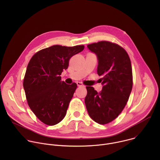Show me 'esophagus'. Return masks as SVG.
<instances>
[{"instance_id": "1", "label": "esophagus", "mask_w": 160, "mask_h": 160, "mask_svg": "<svg viewBox=\"0 0 160 160\" xmlns=\"http://www.w3.org/2000/svg\"><path fill=\"white\" fill-rule=\"evenodd\" d=\"M77 84L78 87H84V85L82 82H77Z\"/></svg>"}]
</instances>
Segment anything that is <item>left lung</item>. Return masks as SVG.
<instances>
[{"label":"left lung","mask_w":160,"mask_h":160,"mask_svg":"<svg viewBox=\"0 0 160 160\" xmlns=\"http://www.w3.org/2000/svg\"><path fill=\"white\" fill-rule=\"evenodd\" d=\"M87 48L98 56L97 72L102 76L103 87L98 92L87 86L85 103L90 118L104 125L118 117L128 100L133 86L131 61L127 51L115 43L101 41Z\"/></svg>","instance_id":"left-lung-1"}]
</instances>
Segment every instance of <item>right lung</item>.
Segmentation results:
<instances>
[{
    "label": "right lung",
    "mask_w": 160,
    "mask_h": 160,
    "mask_svg": "<svg viewBox=\"0 0 160 160\" xmlns=\"http://www.w3.org/2000/svg\"><path fill=\"white\" fill-rule=\"evenodd\" d=\"M83 49V45H52L36 52L29 61L23 87L30 108L43 123L54 125L64 118L77 85L61 82L60 75L70 58Z\"/></svg>",
    "instance_id": "obj_1"
}]
</instances>
